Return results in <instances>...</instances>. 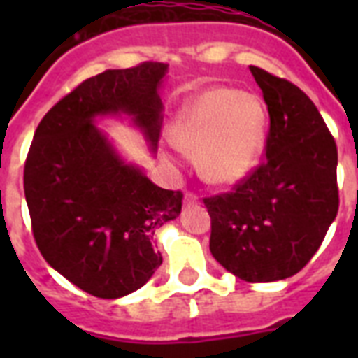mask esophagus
<instances>
[{
    "label": "esophagus",
    "instance_id": "1",
    "mask_svg": "<svg viewBox=\"0 0 358 358\" xmlns=\"http://www.w3.org/2000/svg\"><path fill=\"white\" fill-rule=\"evenodd\" d=\"M184 201L185 204H196V202H199V195H196V193H191V191H185Z\"/></svg>",
    "mask_w": 358,
    "mask_h": 358
}]
</instances>
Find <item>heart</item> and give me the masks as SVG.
Here are the masks:
<instances>
[{
  "mask_svg": "<svg viewBox=\"0 0 358 358\" xmlns=\"http://www.w3.org/2000/svg\"><path fill=\"white\" fill-rule=\"evenodd\" d=\"M169 137L178 150L196 152V167L208 182L236 184L258 163L266 109L255 94L210 87L185 103Z\"/></svg>",
  "mask_w": 358,
  "mask_h": 358,
  "instance_id": "heart-1",
  "label": "heart"
}]
</instances>
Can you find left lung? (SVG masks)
I'll list each match as a JSON object with an SVG mask.
<instances>
[{"instance_id":"left-lung-1","label":"left lung","mask_w":358,"mask_h":358,"mask_svg":"<svg viewBox=\"0 0 358 358\" xmlns=\"http://www.w3.org/2000/svg\"><path fill=\"white\" fill-rule=\"evenodd\" d=\"M249 69L269 113L266 152L232 191L204 204L213 258L245 282H273L310 262L338 213V150L299 87Z\"/></svg>"}]
</instances>
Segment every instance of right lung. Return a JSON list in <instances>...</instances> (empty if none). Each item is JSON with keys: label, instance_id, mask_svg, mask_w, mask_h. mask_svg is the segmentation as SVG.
Here are the masks:
<instances>
[{"label": "right lung", "instance_id": "1", "mask_svg": "<svg viewBox=\"0 0 358 358\" xmlns=\"http://www.w3.org/2000/svg\"><path fill=\"white\" fill-rule=\"evenodd\" d=\"M167 66L146 61L85 80L44 115L27 152L24 191L36 247L94 297L139 289L163 262L154 232L182 212V191L152 184L94 128L96 117L126 113L156 146Z\"/></svg>", "mask_w": 358, "mask_h": 358}]
</instances>
